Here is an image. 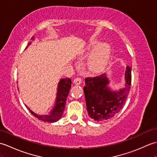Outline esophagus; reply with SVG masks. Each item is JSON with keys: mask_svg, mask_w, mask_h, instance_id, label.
<instances>
[{"mask_svg": "<svg viewBox=\"0 0 157 157\" xmlns=\"http://www.w3.org/2000/svg\"><path fill=\"white\" fill-rule=\"evenodd\" d=\"M73 83L76 85H79L82 83V79L80 78H75L73 80Z\"/></svg>", "mask_w": 157, "mask_h": 157, "instance_id": "obj_1", "label": "esophagus"}]
</instances>
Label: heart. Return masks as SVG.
Wrapping results in <instances>:
<instances>
[{"mask_svg":"<svg viewBox=\"0 0 157 157\" xmlns=\"http://www.w3.org/2000/svg\"><path fill=\"white\" fill-rule=\"evenodd\" d=\"M96 44L92 42V46ZM111 55V48L107 44H101L92 52L88 59V66L92 71H100L107 65Z\"/></svg>","mask_w":157,"mask_h":157,"instance_id":"1","label":"heart"}]
</instances>
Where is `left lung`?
Instances as JSON below:
<instances>
[{"instance_id":"obj_1","label":"left lung","mask_w":157,"mask_h":157,"mask_svg":"<svg viewBox=\"0 0 157 157\" xmlns=\"http://www.w3.org/2000/svg\"><path fill=\"white\" fill-rule=\"evenodd\" d=\"M125 84L119 91H111L106 74L85 79L84 87L88 116L96 121H106L113 117L124 105L129 93L132 82V68L127 66Z\"/></svg>"}]
</instances>
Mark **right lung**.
<instances>
[{
    "instance_id": "obj_1",
    "label": "right lung",
    "mask_w": 157,
    "mask_h": 157,
    "mask_svg": "<svg viewBox=\"0 0 157 157\" xmlns=\"http://www.w3.org/2000/svg\"><path fill=\"white\" fill-rule=\"evenodd\" d=\"M32 40L34 39V37L32 38ZM31 44L29 43L28 46ZM27 48V47H26ZM71 87V79L70 78H64L61 79L59 81L57 88V93H56V98L54 108L52 111L50 112L47 115H39L36 114L30 109L29 111H30L32 114L38 118L39 120H41L42 121L53 123L59 121V120L62 117V115L64 112L66 100L67 98L70 89ZM28 107V106H27Z\"/></svg>"
}]
</instances>
